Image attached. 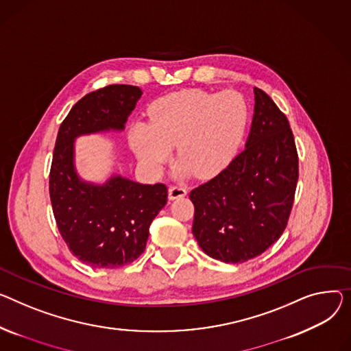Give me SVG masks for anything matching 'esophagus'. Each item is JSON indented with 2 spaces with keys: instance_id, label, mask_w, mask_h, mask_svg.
Segmentation results:
<instances>
[{
  "instance_id": "obj_1",
  "label": "esophagus",
  "mask_w": 351,
  "mask_h": 351,
  "mask_svg": "<svg viewBox=\"0 0 351 351\" xmlns=\"http://www.w3.org/2000/svg\"><path fill=\"white\" fill-rule=\"evenodd\" d=\"M186 193H188V191H186V188H183V186H171L169 191H168L169 200L180 199V197L186 196Z\"/></svg>"
}]
</instances>
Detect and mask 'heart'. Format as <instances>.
Here are the masks:
<instances>
[{
	"label": "heart",
	"instance_id": "1",
	"mask_svg": "<svg viewBox=\"0 0 351 351\" xmlns=\"http://www.w3.org/2000/svg\"><path fill=\"white\" fill-rule=\"evenodd\" d=\"M247 104L234 91L183 90L158 99L149 123H135L130 144L147 167L160 169L176 148L180 172L208 178L234 156L247 124Z\"/></svg>",
	"mask_w": 351,
	"mask_h": 351
}]
</instances>
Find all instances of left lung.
I'll use <instances>...</instances> for the list:
<instances>
[{
  "mask_svg": "<svg viewBox=\"0 0 351 351\" xmlns=\"http://www.w3.org/2000/svg\"><path fill=\"white\" fill-rule=\"evenodd\" d=\"M245 149L217 176L191 192L193 236L200 248L227 264L261 255L288 224L299 159L287 115L261 88Z\"/></svg>",
  "mask_w": 351,
  "mask_h": 351,
  "instance_id": "obj_1",
  "label": "left lung"
}]
</instances>
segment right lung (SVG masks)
I'll list each match as a JSON object with an SVG mask.
<instances>
[{
	"mask_svg": "<svg viewBox=\"0 0 351 351\" xmlns=\"http://www.w3.org/2000/svg\"><path fill=\"white\" fill-rule=\"evenodd\" d=\"M143 91L110 84L80 99L60 124L49 173V195L60 236L93 268H119L145 251L149 226L168 200L163 183L143 184L111 176L103 184L83 182L75 168V138L124 130Z\"/></svg>",
	"mask_w": 351,
	"mask_h": 351,
	"instance_id": "obj_1",
	"label": "right lung"
}]
</instances>
